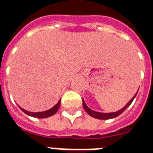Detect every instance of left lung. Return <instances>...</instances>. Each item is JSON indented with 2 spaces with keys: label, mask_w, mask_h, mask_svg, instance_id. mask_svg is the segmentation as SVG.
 I'll return each instance as SVG.
<instances>
[{
  "label": "left lung",
  "mask_w": 153,
  "mask_h": 153,
  "mask_svg": "<svg viewBox=\"0 0 153 153\" xmlns=\"http://www.w3.org/2000/svg\"><path fill=\"white\" fill-rule=\"evenodd\" d=\"M137 93H138V91H137L135 95L133 97V98H132V99H131V100H130V101H129V102L127 103V104H126V105L123 108H121L120 110H118V111L117 112H114V113H100V112L94 111V110L91 109L90 108H88V106H87V105L85 104V102H84L83 99H82V106H83V108H84V109L86 110V112H87V113H88L91 117H95V118H97V119H101V120L112 119V118H114V117L119 116L120 114H123V112L125 111L126 109L128 108L129 106L131 105V103H132V101L134 100L135 97H136Z\"/></svg>",
  "instance_id": "left-lung-1"
}]
</instances>
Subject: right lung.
I'll return each instance as SVG.
<instances>
[{"mask_svg": "<svg viewBox=\"0 0 153 153\" xmlns=\"http://www.w3.org/2000/svg\"><path fill=\"white\" fill-rule=\"evenodd\" d=\"M60 105H61V100H59V101L57 102V104L54 105L53 108H51L50 109H48V110H46V111H43V112H36V113H34V112H29L27 110H26L24 108H21L20 106H19V108H21V110H22L23 113H25L26 114H27L30 117H37V118H45V117H51V116H53L54 114H56L57 110H58V108L60 107Z\"/></svg>", "mask_w": 153, "mask_h": 153, "instance_id": "1", "label": "right lung"}]
</instances>
